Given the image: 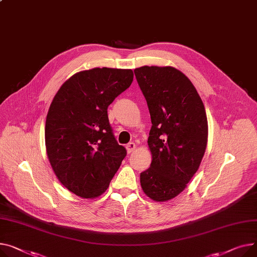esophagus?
<instances>
[{"mask_svg": "<svg viewBox=\"0 0 257 257\" xmlns=\"http://www.w3.org/2000/svg\"><path fill=\"white\" fill-rule=\"evenodd\" d=\"M126 149H127V152L130 154L132 153L134 150H135V144L134 143H129L127 146H126Z\"/></svg>", "mask_w": 257, "mask_h": 257, "instance_id": "obj_1", "label": "esophagus"}]
</instances>
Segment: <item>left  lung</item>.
<instances>
[{"mask_svg":"<svg viewBox=\"0 0 257 257\" xmlns=\"http://www.w3.org/2000/svg\"><path fill=\"white\" fill-rule=\"evenodd\" d=\"M134 74L152 121V163L141 185L153 200L166 201L185 189L200 165L208 143L206 109L190 79L174 67L144 66Z\"/></svg>","mask_w":257,"mask_h":257,"instance_id":"1","label":"left lung"}]
</instances>
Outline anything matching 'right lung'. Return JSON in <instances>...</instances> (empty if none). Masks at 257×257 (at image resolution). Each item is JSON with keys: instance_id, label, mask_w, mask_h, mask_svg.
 Returning <instances> with one entry per match:
<instances>
[{"instance_id": "obj_1", "label": "right lung", "mask_w": 257, "mask_h": 257, "mask_svg": "<svg viewBox=\"0 0 257 257\" xmlns=\"http://www.w3.org/2000/svg\"><path fill=\"white\" fill-rule=\"evenodd\" d=\"M132 80L131 69L80 71L51 102L45 122L47 157L59 181L77 196L105 192L127 155L114 138L107 107Z\"/></svg>"}]
</instances>
